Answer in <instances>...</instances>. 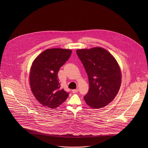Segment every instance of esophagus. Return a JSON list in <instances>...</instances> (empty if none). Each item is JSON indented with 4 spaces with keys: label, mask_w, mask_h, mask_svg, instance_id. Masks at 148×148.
<instances>
[{
    "label": "esophagus",
    "mask_w": 148,
    "mask_h": 148,
    "mask_svg": "<svg viewBox=\"0 0 148 148\" xmlns=\"http://www.w3.org/2000/svg\"><path fill=\"white\" fill-rule=\"evenodd\" d=\"M78 91H79L78 89H75V90H72V92H73V93H75L78 92Z\"/></svg>",
    "instance_id": "34e87169"
}]
</instances>
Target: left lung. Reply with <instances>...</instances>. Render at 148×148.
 <instances>
[{
  "instance_id": "obj_1",
  "label": "left lung",
  "mask_w": 148,
  "mask_h": 148,
  "mask_svg": "<svg viewBox=\"0 0 148 148\" xmlns=\"http://www.w3.org/2000/svg\"><path fill=\"white\" fill-rule=\"evenodd\" d=\"M88 75L90 90L84 97L93 109L103 108L113 100L120 89L121 73L116 58L101 47L76 50Z\"/></svg>"
}]
</instances>
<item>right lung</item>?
<instances>
[{
  "mask_svg": "<svg viewBox=\"0 0 148 148\" xmlns=\"http://www.w3.org/2000/svg\"><path fill=\"white\" fill-rule=\"evenodd\" d=\"M72 50H45L32 63L29 84L32 93L43 106L56 108L67 99L68 93L61 87L58 74L69 58Z\"/></svg>",
  "mask_w": 148,
  "mask_h": 148,
  "instance_id": "obj_1",
  "label": "right lung"
}]
</instances>
